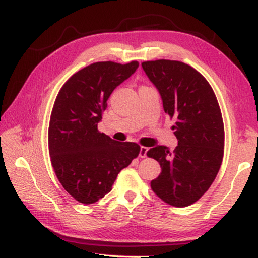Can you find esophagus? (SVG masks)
<instances>
[{
  "label": "esophagus",
  "mask_w": 258,
  "mask_h": 258,
  "mask_svg": "<svg viewBox=\"0 0 258 258\" xmlns=\"http://www.w3.org/2000/svg\"><path fill=\"white\" fill-rule=\"evenodd\" d=\"M148 150H149V149H148L147 147H141V148H140V154H139V156L141 157V158H146Z\"/></svg>",
  "instance_id": "1"
}]
</instances>
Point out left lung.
Instances as JSON below:
<instances>
[{
  "label": "left lung",
  "instance_id": "left-lung-1",
  "mask_svg": "<svg viewBox=\"0 0 258 258\" xmlns=\"http://www.w3.org/2000/svg\"><path fill=\"white\" fill-rule=\"evenodd\" d=\"M142 68L165 112L175 119L177 139L173 151L157 146L147 152L161 167L151 189L172 206H190L209 189L223 160L224 125L216 95L202 74L181 61H146Z\"/></svg>",
  "mask_w": 258,
  "mask_h": 258
}]
</instances>
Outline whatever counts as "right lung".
Listing matches in <instances>:
<instances>
[{"label":"right lung","instance_id":"add662e5","mask_svg":"<svg viewBox=\"0 0 258 258\" xmlns=\"http://www.w3.org/2000/svg\"><path fill=\"white\" fill-rule=\"evenodd\" d=\"M138 61H102L86 66L64 83L51 112L49 152L61 185L90 205L112 189L117 175L140 152L134 142H117L98 131L112 91L133 75Z\"/></svg>","mask_w":258,"mask_h":258}]
</instances>
